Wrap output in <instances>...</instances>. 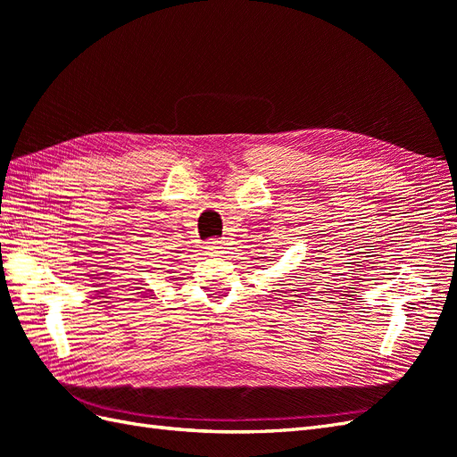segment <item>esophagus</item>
Segmentation results:
<instances>
[{
	"instance_id": "34e87169",
	"label": "esophagus",
	"mask_w": 457,
	"mask_h": 457,
	"mask_svg": "<svg viewBox=\"0 0 457 457\" xmlns=\"http://www.w3.org/2000/svg\"><path fill=\"white\" fill-rule=\"evenodd\" d=\"M205 250L210 253H215V255H223L227 252V242L223 238H213V240L207 242Z\"/></svg>"
}]
</instances>
